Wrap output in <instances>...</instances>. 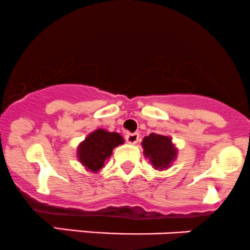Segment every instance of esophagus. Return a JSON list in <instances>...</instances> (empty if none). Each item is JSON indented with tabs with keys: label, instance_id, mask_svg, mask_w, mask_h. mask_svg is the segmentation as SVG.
I'll return each mask as SVG.
<instances>
[{
	"label": "esophagus",
	"instance_id": "esophagus-1",
	"mask_svg": "<svg viewBox=\"0 0 250 250\" xmlns=\"http://www.w3.org/2000/svg\"><path fill=\"white\" fill-rule=\"evenodd\" d=\"M126 142L130 144H136L140 141V133H127L125 136Z\"/></svg>",
	"mask_w": 250,
	"mask_h": 250
}]
</instances>
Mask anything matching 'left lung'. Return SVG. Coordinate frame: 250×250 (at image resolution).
Returning a JSON list of instances; mask_svg holds the SVG:
<instances>
[{
	"mask_svg": "<svg viewBox=\"0 0 250 250\" xmlns=\"http://www.w3.org/2000/svg\"><path fill=\"white\" fill-rule=\"evenodd\" d=\"M142 146L146 158H149L153 168L159 171L168 168L177 158V148L168 136L150 133L143 138Z\"/></svg>",
	"mask_w": 250,
	"mask_h": 250,
	"instance_id": "left-lung-1",
	"label": "left lung"
}]
</instances>
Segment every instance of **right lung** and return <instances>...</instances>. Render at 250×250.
Segmentation results:
<instances>
[{
    "mask_svg": "<svg viewBox=\"0 0 250 250\" xmlns=\"http://www.w3.org/2000/svg\"><path fill=\"white\" fill-rule=\"evenodd\" d=\"M123 143L124 138L119 133L97 128L79 144L77 156L86 169L99 172L104 166L106 159L110 158L113 149Z\"/></svg>",
    "mask_w": 250,
    "mask_h": 250,
    "instance_id": "1",
    "label": "right lung"
}]
</instances>
